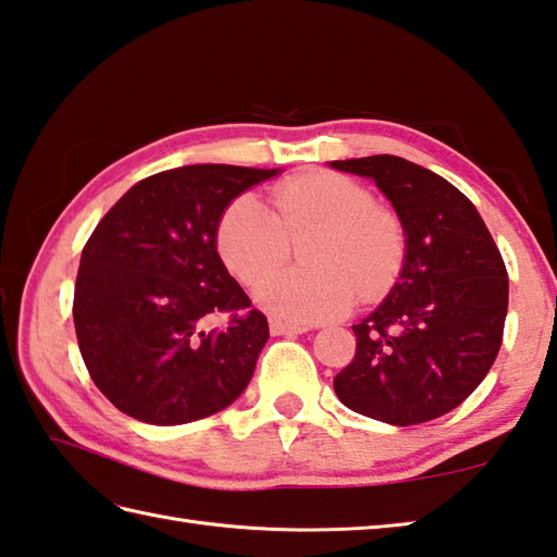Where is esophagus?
I'll use <instances>...</instances> for the list:
<instances>
[{
	"label": "esophagus",
	"instance_id": "34e87169",
	"mask_svg": "<svg viewBox=\"0 0 557 557\" xmlns=\"http://www.w3.org/2000/svg\"><path fill=\"white\" fill-rule=\"evenodd\" d=\"M307 331H309V325H304V323L270 319V333L272 335H301V333H307Z\"/></svg>",
	"mask_w": 557,
	"mask_h": 557
}]
</instances>
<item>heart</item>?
<instances>
[{"mask_svg": "<svg viewBox=\"0 0 557 557\" xmlns=\"http://www.w3.org/2000/svg\"><path fill=\"white\" fill-rule=\"evenodd\" d=\"M275 214L256 195L228 202L216 224V248L234 275L256 280L286 262L290 242L311 235L309 269L258 282L256 299L292 321H323L350 311L357 299L376 301L406 265L408 236L400 216L376 205L367 185L343 173L313 171L272 190Z\"/></svg>", "mask_w": 557, "mask_h": 557, "instance_id": "obj_1", "label": "heart"}]
</instances>
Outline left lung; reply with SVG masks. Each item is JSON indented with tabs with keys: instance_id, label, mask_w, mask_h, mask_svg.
Returning a JSON list of instances; mask_svg holds the SVG:
<instances>
[{
	"instance_id": "obj_1",
	"label": "left lung",
	"mask_w": 557,
	"mask_h": 557,
	"mask_svg": "<svg viewBox=\"0 0 557 557\" xmlns=\"http://www.w3.org/2000/svg\"><path fill=\"white\" fill-rule=\"evenodd\" d=\"M374 178L406 226L408 253L386 301L352 325V362L333 379L347 408L398 428L442 418L473 394L503 345L509 277L466 195L391 154L331 161Z\"/></svg>"
}]
</instances>
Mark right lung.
Listing matches in <instances>:
<instances>
[{
  "instance_id": "add662e5",
  "label": "right lung",
  "mask_w": 557,
  "mask_h": 557,
  "mask_svg": "<svg viewBox=\"0 0 557 557\" xmlns=\"http://www.w3.org/2000/svg\"><path fill=\"white\" fill-rule=\"evenodd\" d=\"M277 169L200 163L129 188L86 242L74 285V331L98 391L149 424H183L244 394L268 343L216 253V224L236 195ZM212 318L225 321L209 329Z\"/></svg>"
}]
</instances>
